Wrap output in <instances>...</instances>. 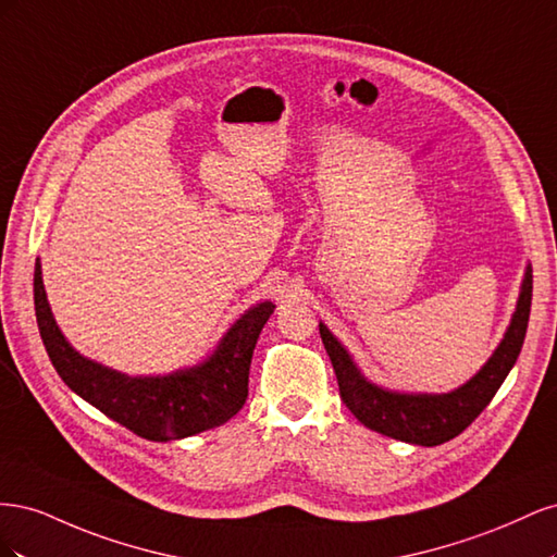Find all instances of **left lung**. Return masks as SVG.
<instances>
[{"label": "left lung", "mask_w": 557, "mask_h": 557, "mask_svg": "<svg viewBox=\"0 0 557 557\" xmlns=\"http://www.w3.org/2000/svg\"><path fill=\"white\" fill-rule=\"evenodd\" d=\"M530 305L532 267L528 264L520 283L516 311L499 346L474 376L450 393H407L369 381L346 346L327 330V325L320 323L318 327L332 360L336 381H339L342 399L364 428L397 442L440 446L474 423V418L491 404L504 379L509 376L522 342H525Z\"/></svg>", "instance_id": "8db88e82"}]
</instances>
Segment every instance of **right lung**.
Returning a JSON list of instances; mask_svg holds the SVG:
<instances>
[{
	"label": "right lung",
	"mask_w": 557,
	"mask_h": 557,
	"mask_svg": "<svg viewBox=\"0 0 557 557\" xmlns=\"http://www.w3.org/2000/svg\"><path fill=\"white\" fill-rule=\"evenodd\" d=\"M35 309L48 358L78 397L144 440L172 442L223 425L244 407L252 348L276 305L267 299L250 307L205 360L158 376H129L81 356L50 311L39 260Z\"/></svg>",
	"instance_id": "right-lung-1"
}]
</instances>
